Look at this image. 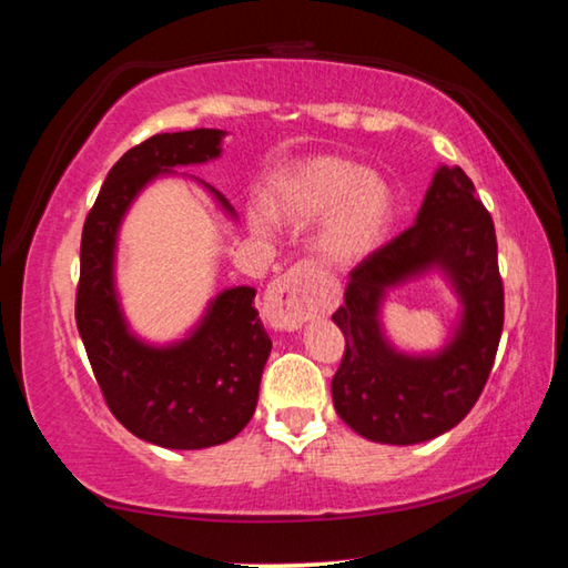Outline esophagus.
Here are the masks:
<instances>
[{"instance_id": "esophagus-1", "label": "esophagus", "mask_w": 568, "mask_h": 568, "mask_svg": "<svg viewBox=\"0 0 568 568\" xmlns=\"http://www.w3.org/2000/svg\"><path fill=\"white\" fill-rule=\"evenodd\" d=\"M313 267L311 265H293L291 271L267 285L265 293V318L277 331H295L307 321L311 315V305H307L305 287L311 281Z\"/></svg>"}]
</instances>
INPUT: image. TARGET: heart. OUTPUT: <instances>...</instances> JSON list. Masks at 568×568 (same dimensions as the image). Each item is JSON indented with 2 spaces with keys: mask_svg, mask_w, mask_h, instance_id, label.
I'll list each match as a JSON object with an SVG mask.
<instances>
[{
  "mask_svg": "<svg viewBox=\"0 0 568 568\" xmlns=\"http://www.w3.org/2000/svg\"><path fill=\"white\" fill-rule=\"evenodd\" d=\"M271 215L287 225L315 227V247L335 265H353L386 243L396 220V192L381 172L338 155L297 162L267 192ZM265 210H250L257 233L271 230Z\"/></svg>",
  "mask_w": 568,
  "mask_h": 568,
  "instance_id": "b5f03b06",
  "label": "heart"
}]
</instances>
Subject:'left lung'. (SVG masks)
Wrapping results in <instances>:
<instances>
[{
  "instance_id": "left-lung-1",
  "label": "left lung",
  "mask_w": 568,
  "mask_h": 568,
  "mask_svg": "<svg viewBox=\"0 0 568 568\" xmlns=\"http://www.w3.org/2000/svg\"><path fill=\"white\" fill-rule=\"evenodd\" d=\"M434 266L459 295V328L438 354L406 356L382 335V297ZM333 321L345 335L331 386L333 406L355 434L376 444L410 446L466 418L501 341L504 283L494 220L464 170H436L416 223L353 267Z\"/></svg>"
}]
</instances>
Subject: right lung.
Returning <instances> with one entry per match:
<instances>
[{
	"label": "right lung",
	"mask_w": 568,
	"mask_h": 568,
	"mask_svg": "<svg viewBox=\"0 0 568 568\" xmlns=\"http://www.w3.org/2000/svg\"><path fill=\"white\" fill-rule=\"evenodd\" d=\"M223 130L162 132L114 162L82 227L74 318L104 403L148 444L195 450L225 444L247 426L271 335L255 311V287H227L185 341L150 345L132 335L114 291L118 230L132 200L172 168L220 158ZM220 207L227 200L207 185Z\"/></svg>",
	"instance_id": "1"
}]
</instances>
